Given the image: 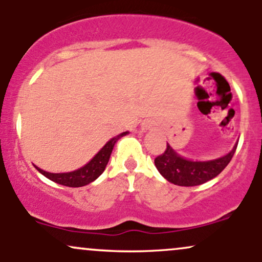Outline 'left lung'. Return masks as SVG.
Segmentation results:
<instances>
[{
	"instance_id": "obj_1",
	"label": "left lung",
	"mask_w": 262,
	"mask_h": 262,
	"mask_svg": "<svg viewBox=\"0 0 262 262\" xmlns=\"http://www.w3.org/2000/svg\"><path fill=\"white\" fill-rule=\"evenodd\" d=\"M237 144L222 158L209 161H192L182 158L167 144L166 149L155 158V166L167 181L177 186H198L214 179L229 164Z\"/></svg>"
}]
</instances>
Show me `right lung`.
Segmentation results:
<instances>
[{"instance_id": "right-lung-1", "label": "right lung", "mask_w": 262, "mask_h": 262, "mask_svg": "<svg viewBox=\"0 0 262 262\" xmlns=\"http://www.w3.org/2000/svg\"><path fill=\"white\" fill-rule=\"evenodd\" d=\"M128 132L117 135L107 141L106 145L102 148L100 151L97 152L91 161H89L85 166L80 167V169L71 171V172H62V173H53V172H47V171L39 169L34 165V167L37 169L41 175H44L47 179L52 180V181L59 183V185L68 186V187H82V186L89 185L92 181H95L98 176H101V173L103 172L106 169L108 160H110V156L112 154V150L114 144L117 143V140L119 138L127 135Z\"/></svg>"}]
</instances>
